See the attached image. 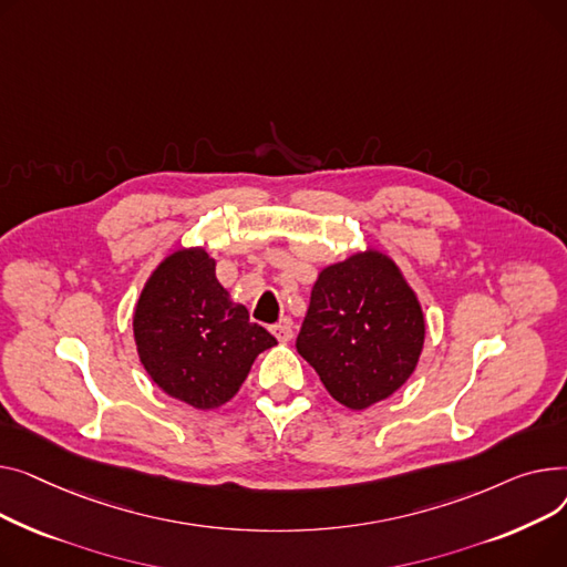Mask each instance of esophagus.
Segmentation results:
<instances>
[{
    "label": "esophagus",
    "instance_id": "1",
    "mask_svg": "<svg viewBox=\"0 0 567 567\" xmlns=\"http://www.w3.org/2000/svg\"><path fill=\"white\" fill-rule=\"evenodd\" d=\"M272 334L277 337V341L288 343V341L292 339V324H290V320H288V318H284L281 322L272 324Z\"/></svg>",
    "mask_w": 567,
    "mask_h": 567
}]
</instances>
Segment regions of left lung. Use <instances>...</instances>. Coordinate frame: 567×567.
I'll use <instances>...</instances> for the list:
<instances>
[{"instance_id":"1","label":"left lung","mask_w":567,"mask_h":567,"mask_svg":"<svg viewBox=\"0 0 567 567\" xmlns=\"http://www.w3.org/2000/svg\"><path fill=\"white\" fill-rule=\"evenodd\" d=\"M423 337L412 288L369 249L320 272L295 346L341 405L365 410L405 384Z\"/></svg>"}]
</instances>
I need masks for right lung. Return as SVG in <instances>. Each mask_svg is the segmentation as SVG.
<instances>
[{"label":"right lung","instance_id":"add662e5","mask_svg":"<svg viewBox=\"0 0 567 567\" xmlns=\"http://www.w3.org/2000/svg\"><path fill=\"white\" fill-rule=\"evenodd\" d=\"M135 341L153 382L196 410L230 401L254 359L277 343L230 302L204 249H181L159 262L135 309Z\"/></svg>","mask_w":567,"mask_h":567}]
</instances>
